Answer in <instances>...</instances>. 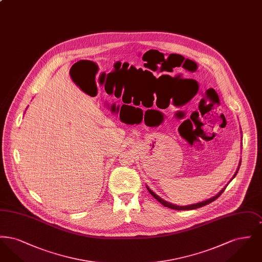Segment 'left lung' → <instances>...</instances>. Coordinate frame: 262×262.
Returning a JSON list of instances; mask_svg holds the SVG:
<instances>
[{
    "instance_id": "1",
    "label": "left lung",
    "mask_w": 262,
    "mask_h": 262,
    "mask_svg": "<svg viewBox=\"0 0 262 262\" xmlns=\"http://www.w3.org/2000/svg\"><path fill=\"white\" fill-rule=\"evenodd\" d=\"M238 166H239V165H238ZM237 171H238V168H237V172L235 173L234 177H233L232 179H234V178L236 177ZM147 189H148L150 194H151L155 200H158V201H159L161 204H163L165 207H168V208H171V209H174V210H192V209H196V208L202 207V206H204V205H207V204L211 203L212 201L217 200V199L222 194V192L224 191L225 187L222 189V190H221V191H220V192H218L215 196H213V198L209 199V200H204V201H201V202H198V203H194V204H190V205H185V206H179V205L172 204V203H170V202H168V201H166V200H162L160 196H158L156 193H154V192L150 189L149 187H147Z\"/></svg>"
}]
</instances>
